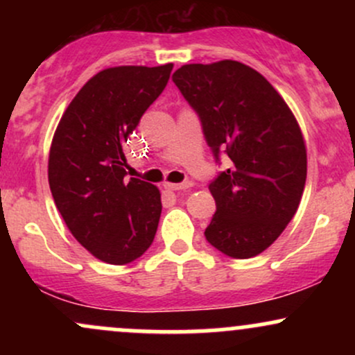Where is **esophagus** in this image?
<instances>
[{"instance_id":"obj_1","label":"esophagus","mask_w":355,"mask_h":355,"mask_svg":"<svg viewBox=\"0 0 355 355\" xmlns=\"http://www.w3.org/2000/svg\"><path fill=\"white\" fill-rule=\"evenodd\" d=\"M190 187H191L190 182H183V183H165V189H166V190H175V191L189 190Z\"/></svg>"}]
</instances>
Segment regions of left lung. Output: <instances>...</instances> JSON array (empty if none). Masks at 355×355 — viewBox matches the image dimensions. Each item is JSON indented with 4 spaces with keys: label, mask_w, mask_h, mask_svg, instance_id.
Instances as JSON below:
<instances>
[{
    "label": "left lung",
    "mask_w": 355,
    "mask_h": 355,
    "mask_svg": "<svg viewBox=\"0 0 355 355\" xmlns=\"http://www.w3.org/2000/svg\"><path fill=\"white\" fill-rule=\"evenodd\" d=\"M173 83L200 118L215 162L222 153L230 160L209 185L217 211L207 242L232 259L259 255L302 198L307 155L297 120L275 88L239 61L183 64Z\"/></svg>",
    "instance_id": "obj_1"
}]
</instances>
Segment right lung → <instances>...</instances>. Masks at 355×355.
<instances>
[{
  "instance_id": "right-lung-1",
  "label": "right lung",
  "mask_w": 355,
  "mask_h": 355,
  "mask_svg": "<svg viewBox=\"0 0 355 355\" xmlns=\"http://www.w3.org/2000/svg\"><path fill=\"white\" fill-rule=\"evenodd\" d=\"M172 68L100 71L73 98L53 137L48 182L56 209L73 237L113 266L144 255L157 234L160 191L126 177L123 144L165 89Z\"/></svg>"
}]
</instances>
